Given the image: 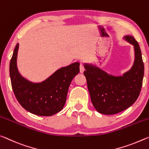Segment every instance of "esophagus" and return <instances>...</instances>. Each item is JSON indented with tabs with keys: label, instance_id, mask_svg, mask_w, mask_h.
<instances>
[{
	"label": "esophagus",
	"instance_id": "esophagus-1",
	"mask_svg": "<svg viewBox=\"0 0 149 149\" xmlns=\"http://www.w3.org/2000/svg\"><path fill=\"white\" fill-rule=\"evenodd\" d=\"M84 68L83 65L80 64V72L82 73L84 72Z\"/></svg>",
	"mask_w": 149,
	"mask_h": 149
}]
</instances>
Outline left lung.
I'll use <instances>...</instances> for the list:
<instances>
[{
	"label": "left lung",
	"mask_w": 149,
	"mask_h": 149,
	"mask_svg": "<svg viewBox=\"0 0 149 149\" xmlns=\"http://www.w3.org/2000/svg\"><path fill=\"white\" fill-rule=\"evenodd\" d=\"M123 40L133 46L135 59L131 69L121 76L109 74L92 63H84V72L92 103L97 111L113 115L130 108L139 96L144 76V64L139 45L134 37Z\"/></svg>",
	"instance_id": "8db88e82"
}]
</instances>
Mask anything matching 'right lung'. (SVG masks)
<instances>
[{"mask_svg":"<svg viewBox=\"0 0 149 149\" xmlns=\"http://www.w3.org/2000/svg\"><path fill=\"white\" fill-rule=\"evenodd\" d=\"M17 43L10 63V77L13 90L19 104L26 110L40 116H51L64 107L70 82L80 72V63L76 62L57 69L41 82L26 79L19 72Z\"/></svg>","mask_w":149,"mask_h":149,"instance_id":"add662e5","label":"right lung"}]
</instances>
